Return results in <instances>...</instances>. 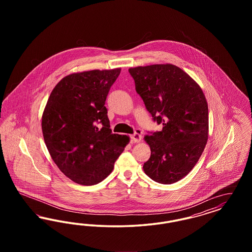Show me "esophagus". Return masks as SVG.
I'll use <instances>...</instances> for the list:
<instances>
[{
    "label": "esophagus",
    "instance_id": "1",
    "mask_svg": "<svg viewBox=\"0 0 252 252\" xmlns=\"http://www.w3.org/2000/svg\"><path fill=\"white\" fill-rule=\"evenodd\" d=\"M131 140L135 143H140L142 141V132L141 130H137L131 135Z\"/></svg>",
    "mask_w": 252,
    "mask_h": 252
}]
</instances>
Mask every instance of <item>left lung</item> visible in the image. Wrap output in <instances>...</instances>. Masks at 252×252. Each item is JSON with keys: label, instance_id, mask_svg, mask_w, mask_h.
Returning a JSON list of instances; mask_svg holds the SVG:
<instances>
[{"label": "left lung", "instance_id": "1", "mask_svg": "<svg viewBox=\"0 0 252 252\" xmlns=\"http://www.w3.org/2000/svg\"><path fill=\"white\" fill-rule=\"evenodd\" d=\"M136 92L160 131L144 136L151 156L144 173L162 184L187 176L203 153L209 136L208 103L200 86L173 64L129 68Z\"/></svg>", "mask_w": 252, "mask_h": 252}]
</instances>
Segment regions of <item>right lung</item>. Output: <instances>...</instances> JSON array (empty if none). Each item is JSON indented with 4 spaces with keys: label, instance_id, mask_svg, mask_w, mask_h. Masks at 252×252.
I'll use <instances>...</instances> for the list:
<instances>
[{
    "label": "right lung",
    "instance_id": "1",
    "mask_svg": "<svg viewBox=\"0 0 252 252\" xmlns=\"http://www.w3.org/2000/svg\"><path fill=\"white\" fill-rule=\"evenodd\" d=\"M121 68L73 72L49 96L41 128L49 153L60 171L81 185H94L112 172L130 139L112 134L105 107Z\"/></svg>",
    "mask_w": 252,
    "mask_h": 252
}]
</instances>
